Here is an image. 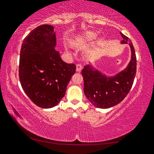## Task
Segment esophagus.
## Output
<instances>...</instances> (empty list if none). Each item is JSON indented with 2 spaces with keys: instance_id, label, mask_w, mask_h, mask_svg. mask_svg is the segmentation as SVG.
Listing matches in <instances>:
<instances>
[{
  "instance_id": "esophagus-1",
  "label": "esophagus",
  "mask_w": 154,
  "mask_h": 154,
  "mask_svg": "<svg viewBox=\"0 0 154 154\" xmlns=\"http://www.w3.org/2000/svg\"><path fill=\"white\" fill-rule=\"evenodd\" d=\"M82 67L81 64L78 63V64L76 65V71H77V72H80V71H81V70H82Z\"/></svg>"
}]
</instances>
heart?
I'll use <instances>...</instances> for the list:
<instances>
[{
    "mask_svg": "<svg viewBox=\"0 0 154 154\" xmlns=\"http://www.w3.org/2000/svg\"><path fill=\"white\" fill-rule=\"evenodd\" d=\"M97 37V34L93 32H87L78 36L74 38V43L75 44H85V43L90 42L95 39Z\"/></svg>",
    "mask_w": 154,
    "mask_h": 154,
    "instance_id": "heart-1",
    "label": "heart"
}]
</instances>
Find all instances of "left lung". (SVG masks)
I'll use <instances>...</instances> for the list:
<instances>
[{"label":"left lung","instance_id":"1","mask_svg":"<svg viewBox=\"0 0 154 154\" xmlns=\"http://www.w3.org/2000/svg\"><path fill=\"white\" fill-rule=\"evenodd\" d=\"M121 43L128 44L131 50V59L125 69L115 76L107 77L90 65L82 70L84 79V92L94 106L109 108L120 103L130 91L137 71V58L131 40L122 33Z\"/></svg>","mask_w":154,"mask_h":154}]
</instances>
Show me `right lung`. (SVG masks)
I'll list each match as a JSON object with an SVG mask.
<instances>
[{"instance_id":"add662e5","label":"right lung","mask_w":154,"mask_h":154,"mask_svg":"<svg viewBox=\"0 0 154 154\" xmlns=\"http://www.w3.org/2000/svg\"><path fill=\"white\" fill-rule=\"evenodd\" d=\"M53 26L42 25L29 32L21 45L19 77L24 92L42 108H51L63 97L75 72L74 63H67L55 51Z\"/></svg>"}]
</instances>
